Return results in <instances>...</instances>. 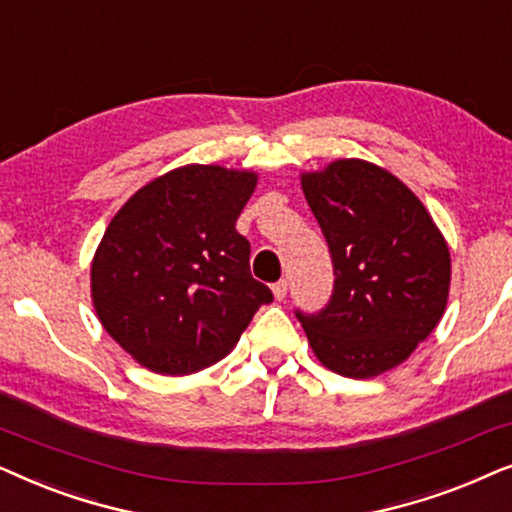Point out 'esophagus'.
<instances>
[{
  "instance_id": "obj_1",
  "label": "esophagus",
  "mask_w": 512,
  "mask_h": 512,
  "mask_svg": "<svg viewBox=\"0 0 512 512\" xmlns=\"http://www.w3.org/2000/svg\"><path fill=\"white\" fill-rule=\"evenodd\" d=\"M271 292H274V297L281 302V299H285V295H288V281H278L271 285Z\"/></svg>"
}]
</instances>
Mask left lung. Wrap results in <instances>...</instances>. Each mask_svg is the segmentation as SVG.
Wrapping results in <instances>:
<instances>
[{
  "label": "left lung",
  "mask_w": 512,
  "mask_h": 512,
  "mask_svg": "<svg viewBox=\"0 0 512 512\" xmlns=\"http://www.w3.org/2000/svg\"><path fill=\"white\" fill-rule=\"evenodd\" d=\"M335 267V292L302 327L313 356L351 379L405 363L447 309L445 236L405 182L377 163L337 159L299 175Z\"/></svg>",
  "instance_id": "8db88e82"
}]
</instances>
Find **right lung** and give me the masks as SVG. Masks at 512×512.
I'll return each mask as SVG.
<instances>
[{
  "label": "right lung",
  "mask_w": 512,
  "mask_h": 512,
  "mask_svg": "<svg viewBox=\"0 0 512 512\" xmlns=\"http://www.w3.org/2000/svg\"><path fill=\"white\" fill-rule=\"evenodd\" d=\"M257 173L189 163L138 189L91 262V299L107 335L149 372L185 377L229 356L274 295L250 276L236 220Z\"/></svg>",
  "instance_id": "1"
}]
</instances>
